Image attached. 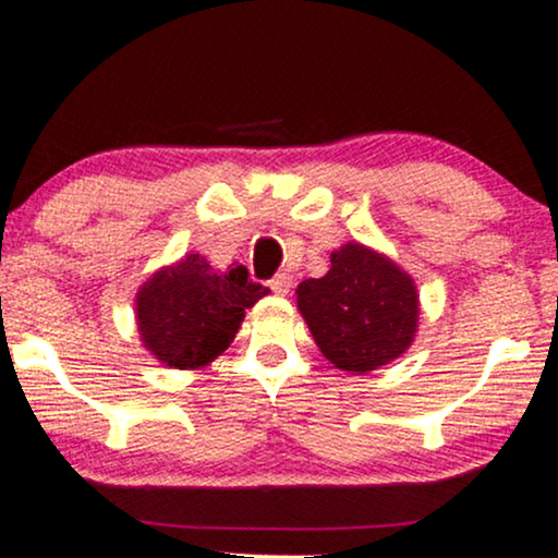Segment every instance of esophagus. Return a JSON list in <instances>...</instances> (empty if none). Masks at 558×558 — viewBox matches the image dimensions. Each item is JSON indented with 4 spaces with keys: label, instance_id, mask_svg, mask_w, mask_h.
<instances>
[{
    "label": "esophagus",
    "instance_id": "esophagus-1",
    "mask_svg": "<svg viewBox=\"0 0 558 558\" xmlns=\"http://www.w3.org/2000/svg\"><path fill=\"white\" fill-rule=\"evenodd\" d=\"M270 288L278 295H288L291 293V288H293V278L288 272H278L275 275V278L270 280Z\"/></svg>",
    "mask_w": 558,
    "mask_h": 558
}]
</instances>
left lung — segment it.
Wrapping results in <instances>:
<instances>
[{"label":"left lung","instance_id":"8db88e82","mask_svg":"<svg viewBox=\"0 0 558 558\" xmlns=\"http://www.w3.org/2000/svg\"><path fill=\"white\" fill-rule=\"evenodd\" d=\"M295 303L322 355L355 376L393 363L417 337V283L361 242L331 252L329 272L303 280Z\"/></svg>","mask_w":558,"mask_h":558}]
</instances>
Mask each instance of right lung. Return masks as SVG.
Wrapping results in <instances>:
<instances>
[{"label":"right lung","mask_w":558,"mask_h":558,"mask_svg":"<svg viewBox=\"0 0 558 558\" xmlns=\"http://www.w3.org/2000/svg\"><path fill=\"white\" fill-rule=\"evenodd\" d=\"M246 267L216 270L203 255L159 267L136 291L141 344L167 368L197 371L234 342L244 312L267 295Z\"/></svg>","instance_id":"1"}]
</instances>
